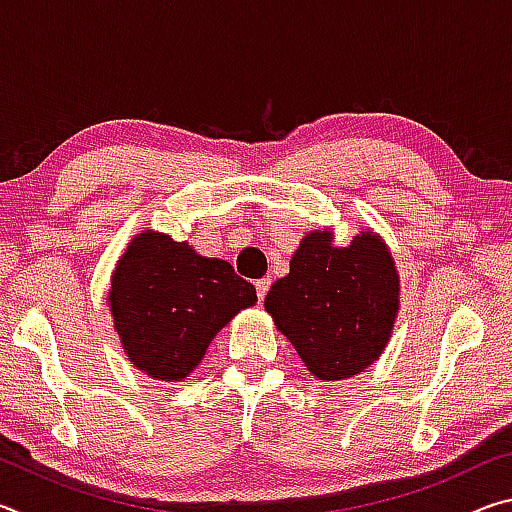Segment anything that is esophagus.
Segmentation results:
<instances>
[{
	"instance_id": "esophagus-1",
	"label": "esophagus",
	"mask_w": 512,
	"mask_h": 512,
	"mask_svg": "<svg viewBox=\"0 0 512 512\" xmlns=\"http://www.w3.org/2000/svg\"><path fill=\"white\" fill-rule=\"evenodd\" d=\"M255 287H257V300L264 302L268 289H271V277H262V280H257Z\"/></svg>"
}]
</instances>
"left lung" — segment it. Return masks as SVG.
<instances>
[{
  "instance_id": "8db88e82",
  "label": "left lung",
  "mask_w": 512,
  "mask_h": 512,
  "mask_svg": "<svg viewBox=\"0 0 512 512\" xmlns=\"http://www.w3.org/2000/svg\"><path fill=\"white\" fill-rule=\"evenodd\" d=\"M397 296L400 277L384 241L363 232L334 248L323 230L302 239L264 307L309 372L339 381L359 375L386 348Z\"/></svg>"
}]
</instances>
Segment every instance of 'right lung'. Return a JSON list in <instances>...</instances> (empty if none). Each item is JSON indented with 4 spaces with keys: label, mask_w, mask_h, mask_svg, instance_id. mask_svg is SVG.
Wrapping results in <instances>:
<instances>
[{
    "label": "right lung",
    "mask_w": 512,
    "mask_h": 512,
    "mask_svg": "<svg viewBox=\"0 0 512 512\" xmlns=\"http://www.w3.org/2000/svg\"><path fill=\"white\" fill-rule=\"evenodd\" d=\"M108 300L128 359L149 377L180 381L257 291L223 259L146 230L119 259Z\"/></svg>",
    "instance_id": "1"
}]
</instances>
